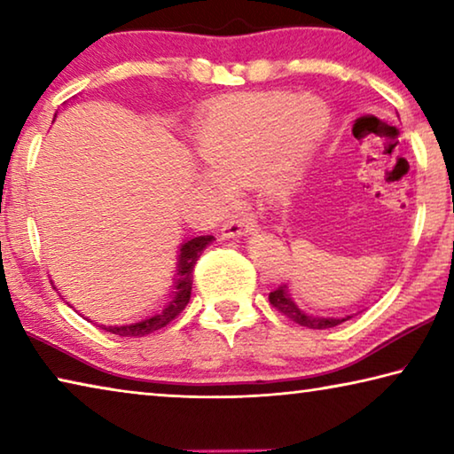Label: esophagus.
<instances>
[{"instance_id":"esophagus-1","label":"esophagus","mask_w":454,"mask_h":454,"mask_svg":"<svg viewBox=\"0 0 454 454\" xmlns=\"http://www.w3.org/2000/svg\"><path fill=\"white\" fill-rule=\"evenodd\" d=\"M252 222L250 220H230L222 228V238L224 240H230V238H242L248 232H252Z\"/></svg>"}]
</instances>
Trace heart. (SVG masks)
I'll list each match as a JSON object with an SVG mask.
<instances>
[{
    "label": "heart",
    "instance_id": "heart-1",
    "mask_svg": "<svg viewBox=\"0 0 454 454\" xmlns=\"http://www.w3.org/2000/svg\"><path fill=\"white\" fill-rule=\"evenodd\" d=\"M330 114L318 98L294 94H240L212 106L196 134L200 158L212 176L210 188L254 182L266 200H288L325 136Z\"/></svg>",
    "mask_w": 454,
    "mask_h": 454
}]
</instances>
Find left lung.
Instances as JSON below:
<instances>
[{"mask_svg":"<svg viewBox=\"0 0 454 454\" xmlns=\"http://www.w3.org/2000/svg\"><path fill=\"white\" fill-rule=\"evenodd\" d=\"M268 298H270V304L274 306V309L280 310L284 317L294 320L296 325L306 326V328H314V330H325V328L338 326V325H342V322L350 320L352 317H356L358 312H363V310H358L352 314H342V317H320V314H309L294 302V298H292V294H290L288 284H282V286L270 292V296Z\"/></svg>","mask_w":454,"mask_h":454,"instance_id":"obj_1","label":"left lung"}]
</instances>
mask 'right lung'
I'll list each match as a JSON object with an SVG mask.
<instances>
[{
	"mask_svg": "<svg viewBox=\"0 0 454 454\" xmlns=\"http://www.w3.org/2000/svg\"><path fill=\"white\" fill-rule=\"evenodd\" d=\"M212 240H214V236H196V238H190V240L180 244L178 262H176V270H174L176 274L172 278L174 284L170 288V294H168V301L160 306V309H156L145 318H140L136 322H126V325H99V328H104L106 333L118 334V336L140 338V336L153 333V330H160L166 325H170V322L178 317V314L186 309V304L190 302L192 272H194V266L198 262L200 254H202L206 246H208ZM86 320H90V318H86Z\"/></svg>",
	"mask_w": 454,
	"mask_h": 454,
	"instance_id": "1",
	"label": "right lung"
}]
</instances>
